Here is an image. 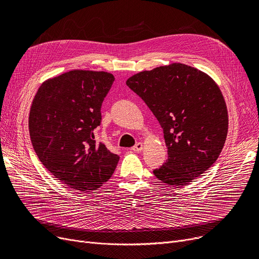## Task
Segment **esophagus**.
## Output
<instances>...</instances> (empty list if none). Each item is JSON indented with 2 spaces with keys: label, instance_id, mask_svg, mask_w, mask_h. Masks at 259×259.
Here are the masks:
<instances>
[{
  "label": "esophagus",
  "instance_id": "34e87169",
  "mask_svg": "<svg viewBox=\"0 0 259 259\" xmlns=\"http://www.w3.org/2000/svg\"><path fill=\"white\" fill-rule=\"evenodd\" d=\"M143 148H144V144L143 143H138L137 145L132 147V150L134 152H141L143 150Z\"/></svg>",
  "mask_w": 259,
  "mask_h": 259
}]
</instances>
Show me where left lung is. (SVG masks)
Returning <instances> with one entry per match:
<instances>
[{
    "instance_id": "8db88e82",
    "label": "left lung",
    "mask_w": 259,
    "mask_h": 259,
    "mask_svg": "<svg viewBox=\"0 0 259 259\" xmlns=\"http://www.w3.org/2000/svg\"><path fill=\"white\" fill-rule=\"evenodd\" d=\"M126 84L164 130L168 159L153 171L156 178L185 186L205 173L219 158L228 134L226 102L213 78L173 63L134 74Z\"/></svg>"
}]
</instances>
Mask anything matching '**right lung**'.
<instances>
[{"instance_id": "obj_1", "label": "right lung", "mask_w": 259, "mask_h": 259, "mask_svg": "<svg viewBox=\"0 0 259 259\" xmlns=\"http://www.w3.org/2000/svg\"><path fill=\"white\" fill-rule=\"evenodd\" d=\"M113 81L109 72L71 70L45 80L32 101L28 125L38 159L54 178L78 191L100 188L119 159L97 144L93 133Z\"/></svg>"}]
</instances>
